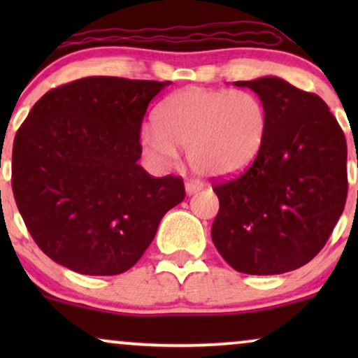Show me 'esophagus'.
<instances>
[{"mask_svg":"<svg viewBox=\"0 0 358 358\" xmlns=\"http://www.w3.org/2000/svg\"><path fill=\"white\" fill-rule=\"evenodd\" d=\"M200 189H202V184H200L199 180L190 179V180H187V182H185V192H187V195L195 194Z\"/></svg>","mask_w":358,"mask_h":358,"instance_id":"34e87169","label":"esophagus"}]
</instances>
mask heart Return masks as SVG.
<instances>
[{
	"label": "heart",
	"mask_w": 358,
	"mask_h": 358,
	"mask_svg": "<svg viewBox=\"0 0 358 358\" xmlns=\"http://www.w3.org/2000/svg\"><path fill=\"white\" fill-rule=\"evenodd\" d=\"M155 129L141 134L143 153L158 164L187 150L190 168L207 178L248 169L264 148L268 114L249 91L184 87L166 97L153 115Z\"/></svg>",
	"instance_id": "heart-1"
}]
</instances>
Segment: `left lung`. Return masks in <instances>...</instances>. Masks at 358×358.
<instances>
[{
  "instance_id": "8db88e82",
  "label": "left lung",
  "mask_w": 358,
  "mask_h": 358,
  "mask_svg": "<svg viewBox=\"0 0 358 358\" xmlns=\"http://www.w3.org/2000/svg\"><path fill=\"white\" fill-rule=\"evenodd\" d=\"M264 102L268 131L246 173L213 187L215 248L234 271L275 275L324 248L347 199V143L320 96L277 76L236 81Z\"/></svg>"
}]
</instances>
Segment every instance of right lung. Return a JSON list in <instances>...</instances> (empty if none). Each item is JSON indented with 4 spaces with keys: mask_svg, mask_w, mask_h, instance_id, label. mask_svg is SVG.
<instances>
[{
    "mask_svg": "<svg viewBox=\"0 0 358 358\" xmlns=\"http://www.w3.org/2000/svg\"><path fill=\"white\" fill-rule=\"evenodd\" d=\"M169 81L87 76L48 91L13 146V192L52 261L85 275L134 267L166 212L185 197L180 178L138 164L150 101Z\"/></svg>",
    "mask_w": 358,
    "mask_h": 358,
    "instance_id": "add662e5",
    "label": "right lung"
}]
</instances>
